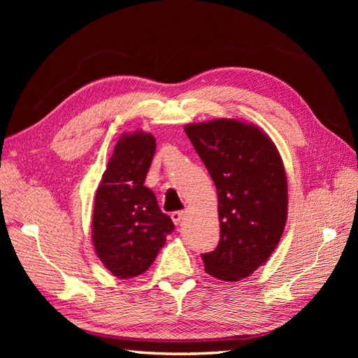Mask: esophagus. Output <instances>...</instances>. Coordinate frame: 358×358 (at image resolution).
<instances>
[{
	"label": "esophagus",
	"mask_w": 358,
	"mask_h": 358,
	"mask_svg": "<svg viewBox=\"0 0 358 358\" xmlns=\"http://www.w3.org/2000/svg\"><path fill=\"white\" fill-rule=\"evenodd\" d=\"M183 215H185V212H182V210L171 212V220H173V222H175L176 225H179L180 221L183 220Z\"/></svg>",
	"instance_id": "34e87169"
}]
</instances>
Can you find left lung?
<instances>
[{"mask_svg": "<svg viewBox=\"0 0 358 358\" xmlns=\"http://www.w3.org/2000/svg\"><path fill=\"white\" fill-rule=\"evenodd\" d=\"M185 133L218 192L221 239L201 255L204 270L236 282L263 266L282 237L288 213L282 158L264 131L239 119L188 124Z\"/></svg>", "mask_w": 358, "mask_h": 358, "instance_id": "1", "label": "left lung"}]
</instances>
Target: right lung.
Segmentation results:
<instances>
[{"instance_id":"right-lung-1","label":"right lung","mask_w":358,"mask_h":358,"mask_svg":"<svg viewBox=\"0 0 358 358\" xmlns=\"http://www.w3.org/2000/svg\"><path fill=\"white\" fill-rule=\"evenodd\" d=\"M155 148L152 134H122L95 194L94 249L104 267L119 279L145 273L167 234L175 230L152 189L145 187Z\"/></svg>"}]
</instances>
